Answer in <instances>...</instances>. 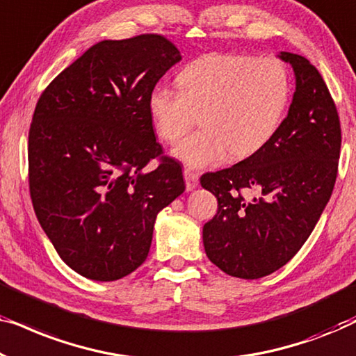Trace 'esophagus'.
Returning a JSON list of instances; mask_svg holds the SVG:
<instances>
[{"instance_id": "34e87169", "label": "esophagus", "mask_w": 356, "mask_h": 356, "mask_svg": "<svg viewBox=\"0 0 356 356\" xmlns=\"http://www.w3.org/2000/svg\"><path fill=\"white\" fill-rule=\"evenodd\" d=\"M183 175H184V181H186V189L188 191H193V189L197 186V181H199L197 173H194L193 170L189 168H184Z\"/></svg>"}]
</instances>
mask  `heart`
<instances>
[{
    "mask_svg": "<svg viewBox=\"0 0 356 356\" xmlns=\"http://www.w3.org/2000/svg\"><path fill=\"white\" fill-rule=\"evenodd\" d=\"M179 90L159 86L149 97L157 134L177 140L173 155L189 167H209L230 154L245 159L274 138L290 97L286 66L272 56L209 55L178 76Z\"/></svg>",
    "mask_w": 356,
    "mask_h": 356,
    "instance_id": "obj_1",
    "label": "heart"
}]
</instances>
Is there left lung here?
I'll list each match as a JSON object with an SVG mask.
<instances>
[{
	"label": "left lung",
	"mask_w": 356,
	"mask_h": 356,
	"mask_svg": "<svg viewBox=\"0 0 356 356\" xmlns=\"http://www.w3.org/2000/svg\"><path fill=\"white\" fill-rule=\"evenodd\" d=\"M289 115L261 150L230 168L201 177L217 197L202 228L209 259L238 279H261L285 266L314 230L337 178L340 120L319 71L295 53Z\"/></svg>",
	"instance_id": "1"
}]
</instances>
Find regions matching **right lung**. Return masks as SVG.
Listing matches in <instances>:
<instances>
[{"label":"right lung","instance_id":"right-lung-1","mask_svg":"<svg viewBox=\"0 0 356 356\" xmlns=\"http://www.w3.org/2000/svg\"><path fill=\"white\" fill-rule=\"evenodd\" d=\"M178 48L159 33L104 40L60 72L29 129V189L63 261L111 282L145 261L157 213L184 191L181 165L163 155L149 97ZM152 158L159 160L147 169Z\"/></svg>","mask_w":356,"mask_h":356}]
</instances>
